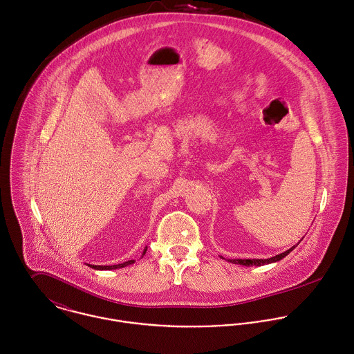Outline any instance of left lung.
I'll list each match as a JSON object with an SVG mask.
<instances>
[{"mask_svg":"<svg viewBox=\"0 0 354 354\" xmlns=\"http://www.w3.org/2000/svg\"><path fill=\"white\" fill-rule=\"evenodd\" d=\"M298 244H295V245H292L291 248H288L287 251H284V252H281V254H277V255H274V257H272V258H268V259H228L230 262H232V263H237V265H244V266H261V265H265V263H272V262H277V261H280L281 258H284L286 255H288L295 247H297ZM224 258V257H223ZM225 259V258H224Z\"/></svg>","mask_w":354,"mask_h":354,"instance_id":"left-lung-1","label":"left lung"}]
</instances>
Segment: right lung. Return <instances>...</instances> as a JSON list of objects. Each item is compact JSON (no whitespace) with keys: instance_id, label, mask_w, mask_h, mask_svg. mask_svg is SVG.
Here are the masks:
<instances>
[{"instance_id":"add662e5","label":"right lung","mask_w":354,"mask_h":354,"mask_svg":"<svg viewBox=\"0 0 354 354\" xmlns=\"http://www.w3.org/2000/svg\"><path fill=\"white\" fill-rule=\"evenodd\" d=\"M147 252V247L144 248V251H142V255ZM131 263H134V259H130V261H126V262H123V263H118V265H91V268H93V269H97V270H111V269H119V268H124V266H127V265H131Z\"/></svg>"}]
</instances>
